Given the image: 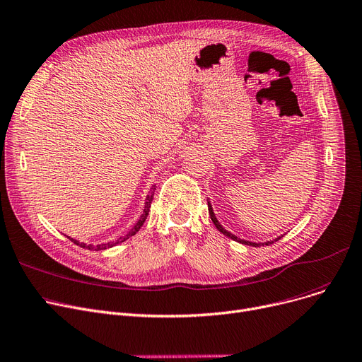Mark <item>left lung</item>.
Returning <instances> with one entry per match:
<instances>
[{"mask_svg":"<svg viewBox=\"0 0 362 362\" xmlns=\"http://www.w3.org/2000/svg\"><path fill=\"white\" fill-rule=\"evenodd\" d=\"M207 206H209V215H210V219H211V222H214V225L218 228V230L219 232H222L223 235H226L228 238H230V240H233V241H237V243H241V244H245V245H251V247H260V245H269V244H273L274 241H278V240H281L284 235H281V237H278V238H274V240H270V241H264V243H252V241H247V240H243V238H238L237 235H233V233H230L229 230H226L221 223H219V221H218V218L215 216V211H214V207H211V203L207 200Z\"/></svg>","mask_w":362,"mask_h":362,"instance_id":"left-lung-1","label":"left lung"}]
</instances>
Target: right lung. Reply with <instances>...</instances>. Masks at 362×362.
Listing matches in <instances>:
<instances>
[{
    "label": "right lung",
    "instance_id": "1",
    "mask_svg": "<svg viewBox=\"0 0 362 362\" xmlns=\"http://www.w3.org/2000/svg\"><path fill=\"white\" fill-rule=\"evenodd\" d=\"M155 188H156V185H152V188H151V191H148V194L146 196V202H144V209H143V214H141V216L139 218V221L134 223V226L125 233V235H122V237H119L118 240H114V241H110V243H105V244H98V245H93V244H84V243H78V241H76V240H73V238H70L76 245H80L81 248H86V250H93V251H99V250H106V248H112V247H115L117 244H121V243H124L125 240H129L130 237H133V235H136V233L139 232V229L143 226V223H144V221H146V218H147V215H148V210H151V204H152V200H153V191H155Z\"/></svg>",
    "mask_w": 362,
    "mask_h": 362
}]
</instances>
